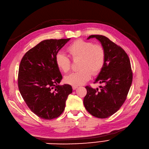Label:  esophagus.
<instances>
[{
  "label": "esophagus",
  "mask_w": 149,
  "mask_h": 149,
  "mask_svg": "<svg viewBox=\"0 0 149 149\" xmlns=\"http://www.w3.org/2000/svg\"><path fill=\"white\" fill-rule=\"evenodd\" d=\"M77 88H78V86H72V89H73V90L76 89Z\"/></svg>",
  "instance_id": "34e87169"
}]
</instances>
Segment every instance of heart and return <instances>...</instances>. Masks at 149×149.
Segmentation results:
<instances>
[{
    "label": "heart",
    "instance_id": "obj_1",
    "mask_svg": "<svg viewBox=\"0 0 149 149\" xmlns=\"http://www.w3.org/2000/svg\"><path fill=\"white\" fill-rule=\"evenodd\" d=\"M67 51L73 60L80 59L77 72L66 76L65 82L73 86H78L87 81L93 75L98 74L106 61V52L102 45L91 41L77 40L69 45ZM56 66L64 73L69 72L71 61L69 58L62 52H58L55 57Z\"/></svg>",
    "mask_w": 149,
    "mask_h": 149
}]
</instances>
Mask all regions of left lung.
I'll use <instances>...</instances> for the list:
<instances>
[{"label": "left lung", "instance_id": "1", "mask_svg": "<svg viewBox=\"0 0 149 149\" xmlns=\"http://www.w3.org/2000/svg\"><path fill=\"white\" fill-rule=\"evenodd\" d=\"M106 52L105 65L94 83L104 85L100 89L86 86L87 94L83 99L86 110L97 118L105 119L117 112L124 104L133 80L130 61L125 51L107 37L94 35Z\"/></svg>", "mask_w": 149, "mask_h": 149}]
</instances>
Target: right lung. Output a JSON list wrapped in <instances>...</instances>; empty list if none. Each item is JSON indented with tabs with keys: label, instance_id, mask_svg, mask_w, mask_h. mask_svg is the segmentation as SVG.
<instances>
[{
	"label": "right lung",
	"instance_id": "right-lung-1",
	"mask_svg": "<svg viewBox=\"0 0 149 149\" xmlns=\"http://www.w3.org/2000/svg\"><path fill=\"white\" fill-rule=\"evenodd\" d=\"M69 40H44L27 51L21 61L17 78L19 92L30 110L41 119L59 117L72 92L69 85H58L63 77L55 62L58 51Z\"/></svg>",
	"mask_w": 149,
	"mask_h": 149
}]
</instances>
